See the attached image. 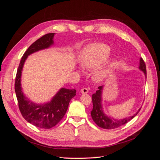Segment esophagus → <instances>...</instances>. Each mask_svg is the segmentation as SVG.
I'll return each mask as SVG.
<instances>
[{
	"label": "esophagus",
	"mask_w": 160,
	"mask_h": 160,
	"mask_svg": "<svg viewBox=\"0 0 160 160\" xmlns=\"http://www.w3.org/2000/svg\"><path fill=\"white\" fill-rule=\"evenodd\" d=\"M80 91H81V93H88V92H89V89L83 88H82V89H81Z\"/></svg>",
	"instance_id": "1"
}]
</instances>
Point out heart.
I'll list each match as a JSON object with an SVG mask.
<instances>
[{
	"mask_svg": "<svg viewBox=\"0 0 160 160\" xmlns=\"http://www.w3.org/2000/svg\"><path fill=\"white\" fill-rule=\"evenodd\" d=\"M111 48L103 43H94L85 47L82 51L81 62L88 69H94V79L97 81L107 79L112 73L115 66L114 59H108Z\"/></svg>",
	"mask_w": 160,
	"mask_h": 160,
	"instance_id": "1",
	"label": "heart"
}]
</instances>
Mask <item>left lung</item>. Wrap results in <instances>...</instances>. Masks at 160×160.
Instances as JSON below:
<instances>
[{
  "label": "left lung",
  "instance_id": "obj_1",
  "mask_svg": "<svg viewBox=\"0 0 160 160\" xmlns=\"http://www.w3.org/2000/svg\"><path fill=\"white\" fill-rule=\"evenodd\" d=\"M139 69L144 72L145 76L146 77L147 73L146 63H145V62L142 59V58H140ZM98 89H99L95 92V93L92 95L93 109L91 111V115L92 119L94 121V122L98 125L99 127L101 128L106 129H111L122 126V125L129 122L131 119H132L135 116H136L140 109H141V108H140L133 115L122 119H116L113 118H110L103 112L102 103H101V101H102V91L103 89V86H99Z\"/></svg>",
  "mask_w": 160,
  "mask_h": 160
}]
</instances>
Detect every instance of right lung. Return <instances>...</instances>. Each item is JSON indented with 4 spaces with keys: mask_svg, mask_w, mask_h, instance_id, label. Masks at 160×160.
I'll return each mask as SVG.
<instances>
[{
    "mask_svg": "<svg viewBox=\"0 0 160 160\" xmlns=\"http://www.w3.org/2000/svg\"><path fill=\"white\" fill-rule=\"evenodd\" d=\"M55 33H48L38 38L24 53L16 75L14 90L18 108L22 117L28 123L36 127L50 129L59 123L64 117L71 99L76 95L75 89L61 88L52 98L50 102L37 104L24 95L21 88V74L23 65L28 55L33 52L50 47L53 45Z\"/></svg>",
    "mask_w": 160,
    "mask_h": 160,
    "instance_id": "1",
    "label": "right lung"
}]
</instances>
